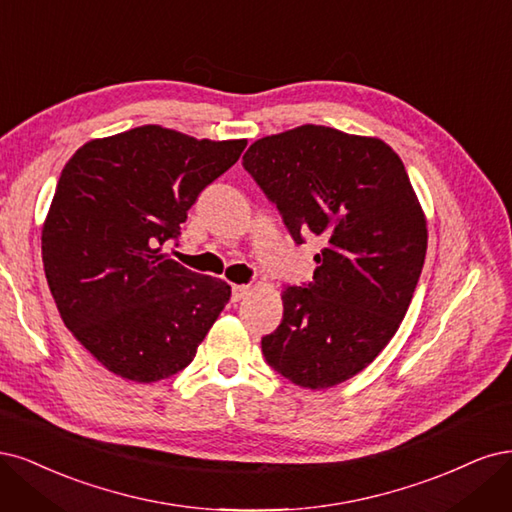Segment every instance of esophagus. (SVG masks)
<instances>
[{
	"label": "esophagus",
	"mask_w": 512,
	"mask_h": 512,
	"mask_svg": "<svg viewBox=\"0 0 512 512\" xmlns=\"http://www.w3.org/2000/svg\"><path fill=\"white\" fill-rule=\"evenodd\" d=\"M246 293H249V287H246V285H234L232 287V300L240 302V300L246 298Z\"/></svg>",
	"instance_id": "esophagus-1"
}]
</instances>
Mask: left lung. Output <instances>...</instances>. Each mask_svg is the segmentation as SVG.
Masks as SVG:
<instances>
[{
    "label": "left lung",
    "instance_id": "1",
    "mask_svg": "<svg viewBox=\"0 0 512 512\" xmlns=\"http://www.w3.org/2000/svg\"><path fill=\"white\" fill-rule=\"evenodd\" d=\"M242 166L295 244H323L310 283L283 289L263 357L300 387L344 383L398 332L423 270L427 227L404 163L378 138L302 125L253 142Z\"/></svg>",
    "mask_w": 512,
    "mask_h": 512
}]
</instances>
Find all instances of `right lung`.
Here are the masks:
<instances>
[{"mask_svg":"<svg viewBox=\"0 0 512 512\" xmlns=\"http://www.w3.org/2000/svg\"><path fill=\"white\" fill-rule=\"evenodd\" d=\"M244 146L142 125L65 163L42 229L44 272L65 327L110 372L136 383L180 372L221 315L232 287L159 251Z\"/></svg>","mask_w":512,"mask_h":512,"instance_id":"1","label":"right lung"}]
</instances>
